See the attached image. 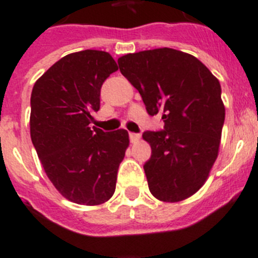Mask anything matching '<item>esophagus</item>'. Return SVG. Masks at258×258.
<instances>
[{"mask_svg": "<svg viewBox=\"0 0 258 258\" xmlns=\"http://www.w3.org/2000/svg\"><path fill=\"white\" fill-rule=\"evenodd\" d=\"M129 138H131V142L132 143H136V142H138V141H140L141 134H138V133H129Z\"/></svg>", "mask_w": 258, "mask_h": 258, "instance_id": "esophagus-1", "label": "esophagus"}]
</instances>
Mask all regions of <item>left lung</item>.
Masks as SVG:
<instances>
[{
    "label": "left lung",
    "mask_w": 258,
    "mask_h": 258,
    "mask_svg": "<svg viewBox=\"0 0 258 258\" xmlns=\"http://www.w3.org/2000/svg\"><path fill=\"white\" fill-rule=\"evenodd\" d=\"M117 63L149 115L164 121V131L142 136L151 146L143 165L150 191L161 202L187 199L218 156L225 121L220 81L199 59L169 47L126 54Z\"/></svg>",
    "instance_id": "left-lung-1"
}]
</instances>
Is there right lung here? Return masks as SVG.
Wrapping results in <instances>:
<instances>
[{
	"instance_id": "right-lung-1",
	"label": "right lung",
	"mask_w": 258,
	"mask_h": 258,
	"mask_svg": "<svg viewBox=\"0 0 258 258\" xmlns=\"http://www.w3.org/2000/svg\"><path fill=\"white\" fill-rule=\"evenodd\" d=\"M117 70L108 52L83 50L59 59L32 89V143L51 183L77 204L111 199L129 146L124 129L106 133L89 126L101 106L104 80Z\"/></svg>"
}]
</instances>
